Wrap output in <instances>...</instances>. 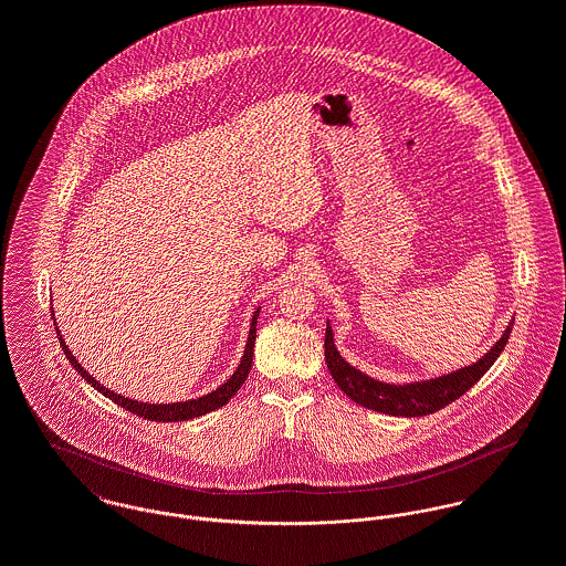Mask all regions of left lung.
Wrapping results in <instances>:
<instances>
[{"label":"left lung","mask_w":566,"mask_h":566,"mask_svg":"<svg viewBox=\"0 0 566 566\" xmlns=\"http://www.w3.org/2000/svg\"><path fill=\"white\" fill-rule=\"evenodd\" d=\"M512 326H514V321L507 324L501 339L485 353L478 364L460 368V370L438 377V379L407 384V386L381 384V381L355 370L350 364H346L333 344V331L328 324H326V333H324V357H326V366H328L333 381L355 403L364 405L375 411L390 413V416H407V418L427 416V413H433V411L442 409L444 405L460 399L484 377L485 373L490 370V366L501 355V350L505 348Z\"/></svg>","instance_id":"left-lung-1"}]
</instances>
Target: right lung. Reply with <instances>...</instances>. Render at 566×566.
I'll return each mask as SVG.
<instances>
[{
    "label": "right lung",
    "instance_id": "obj_1",
    "mask_svg": "<svg viewBox=\"0 0 566 566\" xmlns=\"http://www.w3.org/2000/svg\"><path fill=\"white\" fill-rule=\"evenodd\" d=\"M256 316H259V310H256L254 316H252L250 333H248V344H245V350H243L242 364L238 366V370L233 373V377H231L227 384H222L216 392H209L207 397L191 399V401H182V403H139V401H133V399H126V397H122V395L111 392L108 388L99 386V384L82 368L81 364L76 361V357L72 355V350L67 348V344L63 342V337H59V339H61V346H63L65 357H67L70 364L81 373L82 379L88 381V384H91L97 392H102L106 399H111L113 403L122 405L124 409H128V411H133V413H137V416H142V418L157 420V422H176V420H189V418L209 413V411H213V409L229 403V401L238 395V390L242 388L243 381H245V377H248V373H250V366H252V353H254V339H256ZM56 333H59V328H56ZM59 335H61V333H59Z\"/></svg>",
    "mask_w": 566,
    "mask_h": 566
}]
</instances>
